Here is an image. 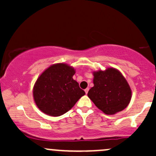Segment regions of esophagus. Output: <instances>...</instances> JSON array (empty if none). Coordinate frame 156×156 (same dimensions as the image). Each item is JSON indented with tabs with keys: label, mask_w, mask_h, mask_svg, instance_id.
Wrapping results in <instances>:
<instances>
[{
	"label": "esophagus",
	"mask_w": 156,
	"mask_h": 156,
	"mask_svg": "<svg viewBox=\"0 0 156 156\" xmlns=\"http://www.w3.org/2000/svg\"><path fill=\"white\" fill-rule=\"evenodd\" d=\"M84 91H85L86 94H87V93H88V92H89V88H87V89H86L85 90H84Z\"/></svg>",
	"instance_id": "esophagus-1"
}]
</instances>
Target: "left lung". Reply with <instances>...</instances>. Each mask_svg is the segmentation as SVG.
<instances>
[{"label":"left lung","instance_id":"1","mask_svg":"<svg viewBox=\"0 0 156 156\" xmlns=\"http://www.w3.org/2000/svg\"><path fill=\"white\" fill-rule=\"evenodd\" d=\"M94 87L88 97L98 108L106 114H114L128 106L131 90L128 82L117 69L108 68L94 73Z\"/></svg>","mask_w":156,"mask_h":156}]
</instances>
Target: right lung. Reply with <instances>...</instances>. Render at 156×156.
<instances>
[{
  "mask_svg": "<svg viewBox=\"0 0 156 156\" xmlns=\"http://www.w3.org/2000/svg\"><path fill=\"white\" fill-rule=\"evenodd\" d=\"M75 69L65 64H56L48 68L39 77L33 94L37 107L53 117L65 114L85 94L73 78Z\"/></svg>",
  "mask_w": 156,
  "mask_h": 156,
  "instance_id": "1",
  "label": "right lung"
}]
</instances>
